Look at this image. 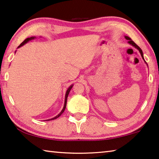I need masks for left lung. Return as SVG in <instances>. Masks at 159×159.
Here are the masks:
<instances>
[{
    "label": "left lung",
    "mask_w": 159,
    "mask_h": 159,
    "mask_svg": "<svg viewBox=\"0 0 159 159\" xmlns=\"http://www.w3.org/2000/svg\"><path fill=\"white\" fill-rule=\"evenodd\" d=\"M125 39H127L128 40V43H129V44H131L132 46H134L135 48H137L139 50V53H140V54H141V56H142V58L144 59V56H143V52H142V49L140 48L137 45L136 43H135L133 41H132L130 38L129 37H128V36H125Z\"/></svg>",
    "instance_id": "obj_1"
}]
</instances>
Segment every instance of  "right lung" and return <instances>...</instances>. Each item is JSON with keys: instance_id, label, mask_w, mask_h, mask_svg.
<instances>
[{"instance_id": "obj_1", "label": "right lung", "mask_w": 159, "mask_h": 159, "mask_svg": "<svg viewBox=\"0 0 159 159\" xmlns=\"http://www.w3.org/2000/svg\"><path fill=\"white\" fill-rule=\"evenodd\" d=\"M35 37H34V36H32V37H30V38H27V39H26L23 41V42L20 44V45L18 46L17 48H20V47H21V46H22L23 45H25V44L26 43H27L29 41H30V40H32V39H34ZM72 86L73 85H72V86H70V87L68 88V89L67 90V92H66V98H65V103H64V107H63V108H62V110L61 111V113H60L58 116H56L55 118H51V119H49V120H55V119H56V118H58L59 116H61V115H62V113H63L64 112V111H65V109H66V104H67V97H68V94H69V93H70V90H71V89H72Z\"/></svg>"}]
</instances>
